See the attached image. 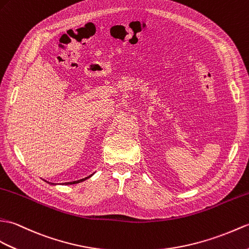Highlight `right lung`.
<instances>
[{
	"label": "right lung",
	"mask_w": 249,
	"mask_h": 249,
	"mask_svg": "<svg viewBox=\"0 0 249 249\" xmlns=\"http://www.w3.org/2000/svg\"><path fill=\"white\" fill-rule=\"evenodd\" d=\"M92 175L93 174H91L90 176H88V177H86V178H83V179H79V180H75V181H71V182H66L65 184H75V183H79V182H82V181H85L86 179H88V178H90ZM48 182V181H46ZM49 183H51V182H49ZM51 184H55V183H51Z\"/></svg>",
	"instance_id": "add662e5"
}]
</instances>
